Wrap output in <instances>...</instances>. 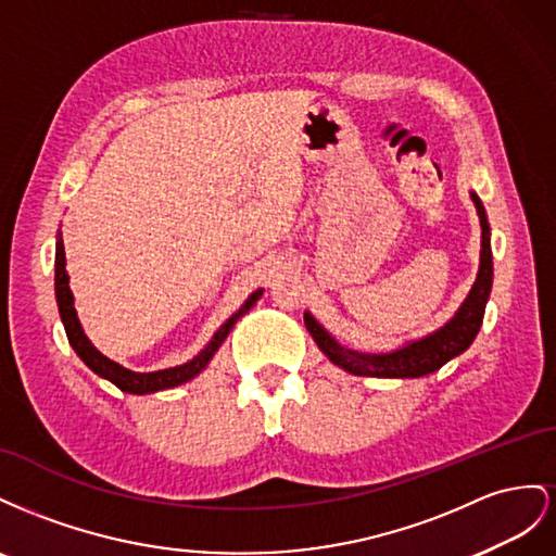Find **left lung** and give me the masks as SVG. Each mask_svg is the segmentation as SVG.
Returning <instances> with one entry per match:
<instances>
[{
    "label": "left lung",
    "instance_id": "left-lung-1",
    "mask_svg": "<svg viewBox=\"0 0 556 556\" xmlns=\"http://www.w3.org/2000/svg\"><path fill=\"white\" fill-rule=\"evenodd\" d=\"M475 210L480 216L482 228V249H480V269L475 277L466 300L454 312L452 319L438 330L428 332L424 338L407 340L405 344L389 349V352H361L354 346H344L330 332L314 319L312 312H305V326L314 338L316 346L328 356L332 366L352 372L356 377H384V379H415L431 375L445 366L447 361L464 354L466 349L478 338L484 307L494 283V261H491V228L486 220L484 204L475 190H470Z\"/></svg>",
    "mask_w": 556,
    "mask_h": 556
}]
</instances>
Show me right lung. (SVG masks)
I'll list each match as a JSON object with an SVG mask.
<instances>
[{"label":"right lung","mask_w":556,"mask_h":556,"mask_svg":"<svg viewBox=\"0 0 556 556\" xmlns=\"http://www.w3.org/2000/svg\"><path fill=\"white\" fill-rule=\"evenodd\" d=\"M263 291L265 289L253 291L244 300V305L237 309L230 316V319L214 332V338L207 342V346H204L198 356H193L190 361L181 363V366H174V368L153 370V372H135V370L123 368L121 363L106 358L102 352H98V346H94L84 332L81 321H78V314L74 309V295H72V289H70L65 244H62V232H58V242H55V300H58V312H60L62 326H65V332H67V340L76 352V356L81 358L94 375H100L102 379H109L111 384H116L125 393L147 395V393L181 387V384L190 382V379H195L204 368L210 366V361L218 352V346L224 344V340L228 338V332L232 330L237 319H242V316L253 305H256V300L263 295Z\"/></svg>","instance_id":"1"}]
</instances>
